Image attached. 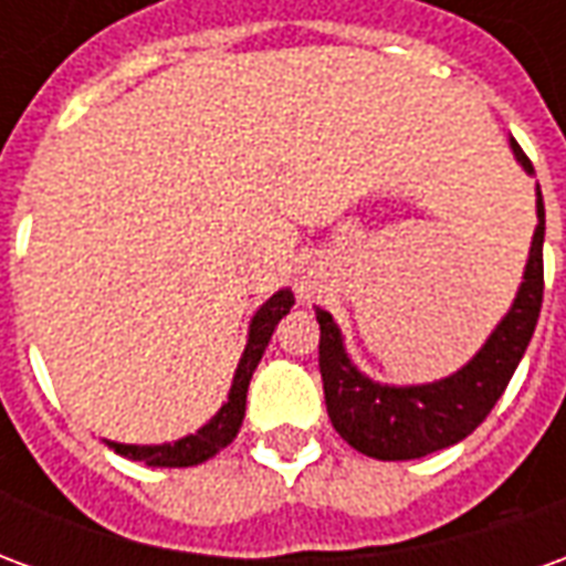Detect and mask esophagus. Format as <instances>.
<instances>
[{"instance_id": "esophagus-1", "label": "esophagus", "mask_w": 566, "mask_h": 566, "mask_svg": "<svg viewBox=\"0 0 566 566\" xmlns=\"http://www.w3.org/2000/svg\"><path fill=\"white\" fill-rule=\"evenodd\" d=\"M324 270H321L318 263H303L300 270H296L294 275V291L300 300H315V296H321V291H324Z\"/></svg>"}]
</instances>
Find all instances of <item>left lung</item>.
<instances>
[{
    "label": "left lung",
    "mask_w": 566,
    "mask_h": 566,
    "mask_svg": "<svg viewBox=\"0 0 566 566\" xmlns=\"http://www.w3.org/2000/svg\"><path fill=\"white\" fill-rule=\"evenodd\" d=\"M510 148L524 172L534 175V166L524 157L518 142L510 139ZM543 239L546 209L543 190L536 185V230L515 300L482 348L446 379L424 385H385L369 379L348 357L343 331L331 312L315 306L327 416L352 449L376 461H412L430 451L449 449L485 421L534 336L543 306Z\"/></svg>",
    "instance_id": "1"
}]
</instances>
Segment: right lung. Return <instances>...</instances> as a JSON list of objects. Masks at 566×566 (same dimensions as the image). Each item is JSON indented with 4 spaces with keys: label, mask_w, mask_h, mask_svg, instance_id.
Masks as SVG:
<instances>
[{
    "label": "right lung",
    "mask_w": 566,
    "mask_h": 566,
    "mask_svg": "<svg viewBox=\"0 0 566 566\" xmlns=\"http://www.w3.org/2000/svg\"><path fill=\"white\" fill-rule=\"evenodd\" d=\"M294 306V294L291 287H282L254 312V318L248 324V343L245 352L239 357V367L233 373V385L227 394V403L214 412V416L199 427L197 433H187V437L175 439V442H160V446H133V442H112L103 439L108 449L129 458V461H142L148 467H197V463L209 461L218 451L227 449L242 427L245 418V397L251 376L258 369L260 357L266 352V345L272 339V331L279 327V321L291 312Z\"/></svg>",
    "instance_id": "1"
}]
</instances>
